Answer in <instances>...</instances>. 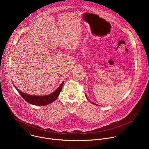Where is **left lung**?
Returning <instances> with one entry per match:
<instances>
[{
	"label": "left lung",
	"instance_id": "obj_1",
	"mask_svg": "<svg viewBox=\"0 0 149 149\" xmlns=\"http://www.w3.org/2000/svg\"><path fill=\"white\" fill-rule=\"evenodd\" d=\"M86 97H87V95H86ZM87 100H88V98H87ZM91 103H93V104H95V103H94V102H91ZM96 105V104H95Z\"/></svg>",
	"mask_w": 149,
	"mask_h": 149
}]
</instances>
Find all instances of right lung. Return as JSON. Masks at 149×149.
<instances>
[{
    "mask_svg": "<svg viewBox=\"0 0 149 149\" xmlns=\"http://www.w3.org/2000/svg\"><path fill=\"white\" fill-rule=\"evenodd\" d=\"M63 82H64V81H62V84L60 85V86L54 92H53L49 95H44V96H37V95L36 96V95L27 94L26 93L21 92L19 90H17V88H16V87L15 86L14 87L17 90V91L20 94V95L23 97V98L26 102L33 105L42 106V105H45L52 102L58 97L59 93L62 90Z\"/></svg>",
    "mask_w": 149,
    "mask_h": 149,
    "instance_id": "1",
    "label": "right lung"
}]
</instances>
